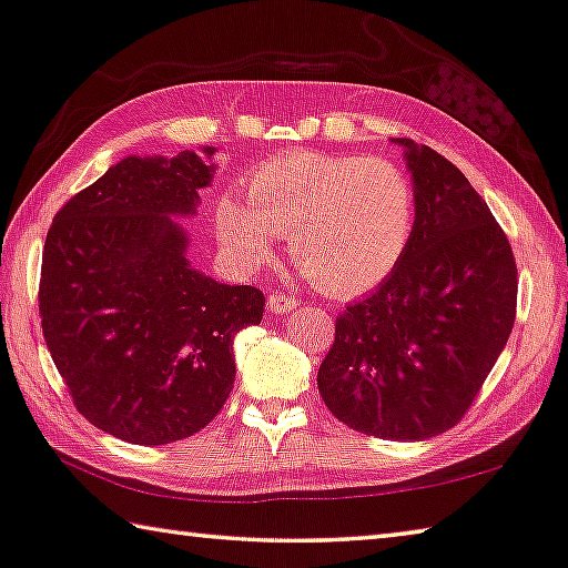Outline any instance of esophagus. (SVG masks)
Returning a JSON list of instances; mask_svg holds the SVG:
<instances>
[{"mask_svg": "<svg viewBox=\"0 0 568 568\" xmlns=\"http://www.w3.org/2000/svg\"><path fill=\"white\" fill-rule=\"evenodd\" d=\"M295 305H297L295 295H287V293H271V295H267V311L275 313V315L291 313Z\"/></svg>", "mask_w": 568, "mask_h": 568, "instance_id": "1", "label": "esophagus"}]
</instances>
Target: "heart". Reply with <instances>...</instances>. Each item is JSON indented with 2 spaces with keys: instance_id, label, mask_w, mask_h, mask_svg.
Wrapping results in <instances>:
<instances>
[{
  "instance_id": "obj_1",
  "label": "heart",
  "mask_w": 568,
  "mask_h": 568,
  "mask_svg": "<svg viewBox=\"0 0 568 568\" xmlns=\"http://www.w3.org/2000/svg\"><path fill=\"white\" fill-rule=\"evenodd\" d=\"M245 200L215 207L220 240L247 265L287 237L291 261L318 291L358 295L393 273L413 233V187L383 158L285 152L245 182Z\"/></svg>"
}]
</instances>
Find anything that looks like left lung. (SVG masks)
<instances>
[{"mask_svg": "<svg viewBox=\"0 0 568 568\" xmlns=\"http://www.w3.org/2000/svg\"><path fill=\"white\" fill-rule=\"evenodd\" d=\"M406 148L416 220L393 273L335 318L318 390L365 436L423 440L474 406L516 321V261L501 225L454 162Z\"/></svg>", "mask_w": 568, "mask_h": 568, "instance_id": "obj_1", "label": "left lung"}]
</instances>
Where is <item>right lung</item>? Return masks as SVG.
<instances>
[{
	"mask_svg": "<svg viewBox=\"0 0 568 568\" xmlns=\"http://www.w3.org/2000/svg\"><path fill=\"white\" fill-rule=\"evenodd\" d=\"M210 180L187 150L124 158L67 200L44 240L47 348L74 408L128 444L205 428L233 390V338L263 318L261 287L217 283L185 257L172 215L195 213Z\"/></svg>",
	"mask_w": 568,
	"mask_h": 568,
	"instance_id": "obj_1",
	"label": "right lung"
}]
</instances>
